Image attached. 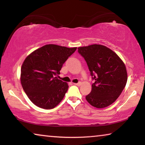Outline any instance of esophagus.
Here are the masks:
<instances>
[{"mask_svg":"<svg viewBox=\"0 0 145 145\" xmlns=\"http://www.w3.org/2000/svg\"><path fill=\"white\" fill-rule=\"evenodd\" d=\"M73 84L75 85V86H80L81 85V82H78V83H73Z\"/></svg>","mask_w":145,"mask_h":145,"instance_id":"esophagus-1","label":"esophagus"}]
</instances>
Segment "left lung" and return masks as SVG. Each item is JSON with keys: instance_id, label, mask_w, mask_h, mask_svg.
<instances>
[{"instance_id": "left-lung-1", "label": "left lung", "mask_w": 145, "mask_h": 145, "mask_svg": "<svg viewBox=\"0 0 145 145\" xmlns=\"http://www.w3.org/2000/svg\"><path fill=\"white\" fill-rule=\"evenodd\" d=\"M86 62L94 83L86 99L92 106H109L121 95L127 81L126 67L118 56L101 45L78 48Z\"/></svg>"}]
</instances>
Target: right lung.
<instances>
[{"label":"right lung","instance_id":"add662e5","mask_svg":"<svg viewBox=\"0 0 145 145\" xmlns=\"http://www.w3.org/2000/svg\"><path fill=\"white\" fill-rule=\"evenodd\" d=\"M76 49L49 44L25 58L21 68V84L34 105L50 109L63 100L68 85L56 75H59L63 65Z\"/></svg>","mask_w":145,"mask_h":145}]
</instances>
